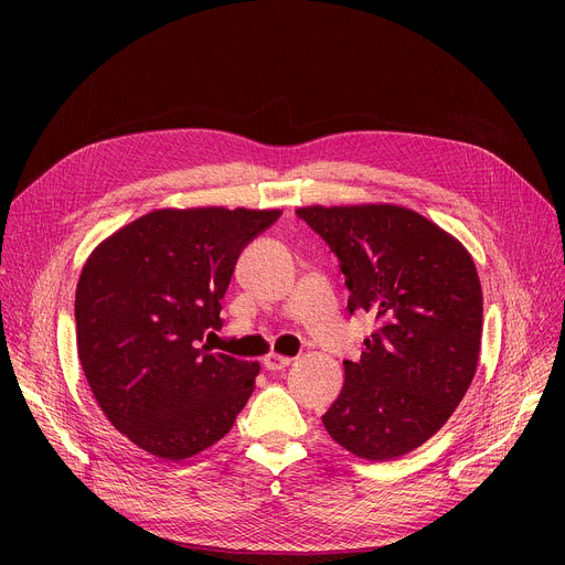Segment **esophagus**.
I'll return each mask as SVG.
<instances>
[{"label": "esophagus", "instance_id": "obj_1", "mask_svg": "<svg viewBox=\"0 0 565 565\" xmlns=\"http://www.w3.org/2000/svg\"><path fill=\"white\" fill-rule=\"evenodd\" d=\"M292 360L290 358H284V354H277V352H270L267 358L263 360V366L267 371H284Z\"/></svg>", "mask_w": 565, "mask_h": 565}]
</instances>
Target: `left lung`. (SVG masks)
I'll return each instance as SVG.
<instances>
[{
	"instance_id": "left-lung-1",
	"label": "left lung",
	"mask_w": 565,
	"mask_h": 565,
	"mask_svg": "<svg viewBox=\"0 0 565 565\" xmlns=\"http://www.w3.org/2000/svg\"><path fill=\"white\" fill-rule=\"evenodd\" d=\"M298 217L337 254L348 311L377 320L362 358L343 362V390L322 424L360 458L405 456L447 424L477 373V265L456 237L401 205H309Z\"/></svg>"
}]
</instances>
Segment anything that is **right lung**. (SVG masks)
<instances>
[{
	"label": "right lung",
	"instance_id": "1",
	"mask_svg": "<svg viewBox=\"0 0 565 565\" xmlns=\"http://www.w3.org/2000/svg\"><path fill=\"white\" fill-rule=\"evenodd\" d=\"M279 211H153L88 256L75 292L77 354L111 426L162 460L220 441L260 366L203 343L222 328L237 256ZM213 334V332H211Z\"/></svg>",
	"mask_w": 565,
	"mask_h": 565
}]
</instances>
